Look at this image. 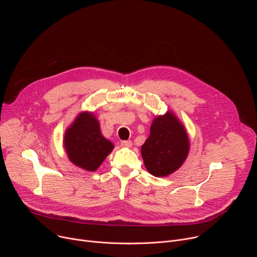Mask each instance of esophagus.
Masks as SVG:
<instances>
[{
	"label": "esophagus",
	"instance_id": "esophagus-1",
	"mask_svg": "<svg viewBox=\"0 0 257 257\" xmlns=\"http://www.w3.org/2000/svg\"><path fill=\"white\" fill-rule=\"evenodd\" d=\"M121 145L126 146V148H130V146L132 145V141L131 140H123V141H121Z\"/></svg>",
	"mask_w": 257,
	"mask_h": 257
}]
</instances>
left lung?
<instances>
[{
    "label": "left lung",
    "mask_w": 257,
    "mask_h": 257,
    "mask_svg": "<svg viewBox=\"0 0 257 257\" xmlns=\"http://www.w3.org/2000/svg\"><path fill=\"white\" fill-rule=\"evenodd\" d=\"M188 151L187 133L171 112L154 120L150 137L141 146L145 168L156 177H166L178 170Z\"/></svg>",
    "instance_id": "1"
}]
</instances>
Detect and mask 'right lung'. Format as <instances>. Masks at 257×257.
<instances>
[{"mask_svg":"<svg viewBox=\"0 0 257 257\" xmlns=\"http://www.w3.org/2000/svg\"><path fill=\"white\" fill-rule=\"evenodd\" d=\"M65 149L70 161L87 171H95L114 145L105 139L92 114L82 113L66 131Z\"/></svg>","mask_w":257,"mask_h":257,"instance_id":"1","label":"right lung"}]
</instances>
